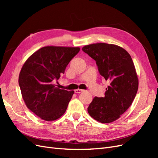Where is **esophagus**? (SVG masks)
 <instances>
[{"mask_svg": "<svg viewBox=\"0 0 158 158\" xmlns=\"http://www.w3.org/2000/svg\"><path fill=\"white\" fill-rule=\"evenodd\" d=\"M75 93L76 94H80V93H82V92H84V89H76L75 91Z\"/></svg>", "mask_w": 158, "mask_h": 158, "instance_id": "esophagus-1", "label": "esophagus"}]
</instances>
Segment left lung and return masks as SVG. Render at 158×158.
I'll return each mask as SVG.
<instances>
[{
    "mask_svg": "<svg viewBox=\"0 0 158 158\" xmlns=\"http://www.w3.org/2000/svg\"><path fill=\"white\" fill-rule=\"evenodd\" d=\"M82 51L95 60L100 75L109 83L105 97H95L88 112L100 123H111L131 106L137 93L138 80L131 56L122 47L104 43L85 45Z\"/></svg>",
    "mask_w": 158,
    "mask_h": 158,
    "instance_id": "obj_1",
    "label": "left lung"
}]
</instances>
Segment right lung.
Segmentation results:
<instances>
[{"instance_id": "obj_1", "label": "right lung", "mask_w": 158, "mask_h": 158, "mask_svg": "<svg viewBox=\"0 0 158 158\" xmlns=\"http://www.w3.org/2000/svg\"><path fill=\"white\" fill-rule=\"evenodd\" d=\"M79 47L47 46L31 55L23 65L18 83L26 106L43 120L51 121L65 113L74 91L54 84Z\"/></svg>"}]
</instances>
